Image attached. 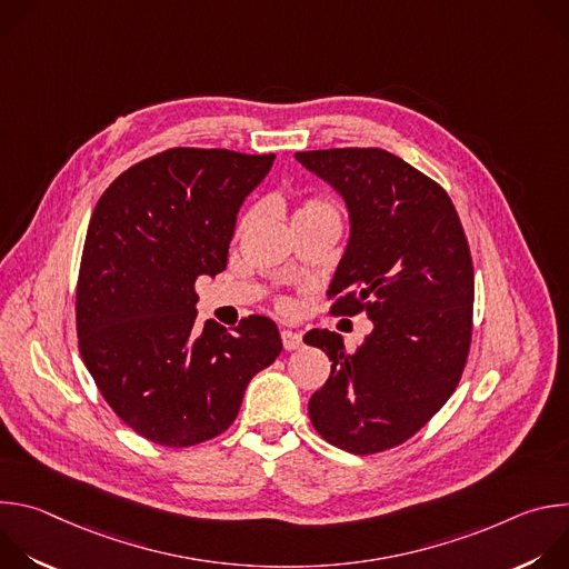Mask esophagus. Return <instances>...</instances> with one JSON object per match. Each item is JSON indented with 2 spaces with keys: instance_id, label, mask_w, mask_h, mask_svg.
<instances>
[{
  "instance_id": "1",
  "label": "esophagus",
  "mask_w": 569,
  "mask_h": 569,
  "mask_svg": "<svg viewBox=\"0 0 569 569\" xmlns=\"http://www.w3.org/2000/svg\"><path fill=\"white\" fill-rule=\"evenodd\" d=\"M281 342L286 347V351H295V349H301V333L297 331H281Z\"/></svg>"
}]
</instances>
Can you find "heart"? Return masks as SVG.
I'll return each mask as SVG.
<instances>
[{
	"label": "heart",
	"mask_w": 569,
	"mask_h": 569,
	"mask_svg": "<svg viewBox=\"0 0 569 569\" xmlns=\"http://www.w3.org/2000/svg\"><path fill=\"white\" fill-rule=\"evenodd\" d=\"M317 209H333L329 202H323V200H319V198H312V200H306L299 209H297V213H303V211H317ZM283 308H288V303L283 301Z\"/></svg>",
	"instance_id": "1"
}]
</instances>
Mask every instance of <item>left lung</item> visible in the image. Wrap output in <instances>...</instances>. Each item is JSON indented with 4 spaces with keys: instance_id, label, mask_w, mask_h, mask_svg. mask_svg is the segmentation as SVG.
<instances>
[{
    "instance_id": "1",
    "label": "left lung",
    "mask_w": 569,
    "mask_h": 569,
    "mask_svg": "<svg viewBox=\"0 0 569 569\" xmlns=\"http://www.w3.org/2000/svg\"><path fill=\"white\" fill-rule=\"evenodd\" d=\"M295 157L345 198L351 218L331 312L373 321L356 351L327 329L303 336L331 360L308 415L329 443L382 452L415 437L459 385L472 338L468 240L443 187L382 148Z\"/></svg>"
}]
</instances>
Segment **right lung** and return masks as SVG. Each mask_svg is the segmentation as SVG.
<instances>
[{
    "instance_id": "1",
    "label": "right lung",
    "mask_w": 569,
    "mask_h": 569,
    "mask_svg": "<svg viewBox=\"0 0 569 569\" xmlns=\"http://www.w3.org/2000/svg\"><path fill=\"white\" fill-rule=\"evenodd\" d=\"M274 154L169 148L99 198L76 283L78 349L139 437L189 448L222 435L250 380L281 353L277 323L198 327L196 279L227 266L236 213Z\"/></svg>"
}]
</instances>
